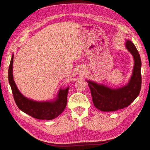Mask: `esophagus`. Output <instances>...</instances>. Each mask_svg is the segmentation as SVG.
I'll return each instance as SVG.
<instances>
[{"instance_id": "34e87169", "label": "esophagus", "mask_w": 150, "mask_h": 150, "mask_svg": "<svg viewBox=\"0 0 150 150\" xmlns=\"http://www.w3.org/2000/svg\"><path fill=\"white\" fill-rule=\"evenodd\" d=\"M79 72H80V73H81V72H83V69H81L79 70Z\"/></svg>"}]
</instances>
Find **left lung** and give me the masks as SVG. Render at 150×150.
<instances>
[{
    "instance_id": "8db88e82",
    "label": "left lung",
    "mask_w": 150,
    "mask_h": 150,
    "mask_svg": "<svg viewBox=\"0 0 150 150\" xmlns=\"http://www.w3.org/2000/svg\"><path fill=\"white\" fill-rule=\"evenodd\" d=\"M125 47L134 59L132 75L126 85L112 88L95 81L86 80L91 93L94 106L102 111H115L128 107L139 94L142 86V61L134 44L126 40Z\"/></svg>"
}]
</instances>
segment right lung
<instances>
[{"instance_id": "add662e5", "label": "right lung", "mask_w": 150, "mask_h": 150, "mask_svg": "<svg viewBox=\"0 0 150 150\" xmlns=\"http://www.w3.org/2000/svg\"><path fill=\"white\" fill-rule=\"evenodd\" d=\"M13 54L8 68L9 82L15 102L19 110L26 114L38 120H51L55 119L64 110L67 104V97L69 86L59 89L56 98L51 101H38L24 96L17 88L13 77Z\"/></svg>"}]
</instances>
